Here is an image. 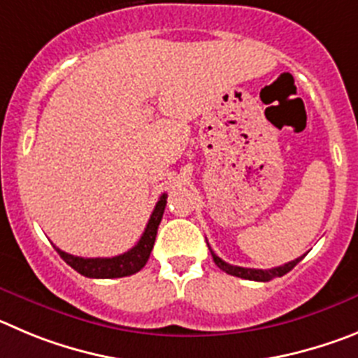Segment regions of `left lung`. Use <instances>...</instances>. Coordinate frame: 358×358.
<instances>
[{"label":"left lung","instance_id":"8db88e82","mask_svg":"<svg viewBox=\"0 0 358 358\" xmlns=\"http://www.w3.org/2000/svg\"><path fill=\"white\" fill-rule=\"evenodd\" d=\"M210 253H212V259H214L215 266H217L219 269H223L224 273H228V275H231V276H239V278H244V280H255V282H269V280L283 276L285 273L291 271L292 267H294L296 264H298L299 260L305 257V255L298 257L296 260H291V262L283 264V266L271 267V269H250V267H241V266H231V264H227L224 260L219 259V257L215 255L212 250H210Z\"/></svg>","mask_w":358,"mask_h":358}]
</instances>
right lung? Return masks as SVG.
I'll return each instance as SVG.
<instances>
[{
    "mask_svg": "<svg viewBox=\"0 0 358 358\" xmlns=\"http://www.w3.org/2000/svg\"><path fill=\"white\" fill-rule=\"evenodd\" d=\"M166 203L167 194H162L157 201L155 210L151 212V217L148 221L146 228H144V234L141 235L139 243L123 255L108 257V259H83V257L69 255V253L59 250L57 246H55V250L59 251V255L75 271L87 276V278H123V276L135 275L146 266L148 259H150V253L153 250V244H155L157 230H159V224L162 221Z\"/></svg>",
    "mask_w": 358,
    "mask_h": 358,
    "instance_id": "right-lung-1",
    "label": "right lung"
}]
</instances>
